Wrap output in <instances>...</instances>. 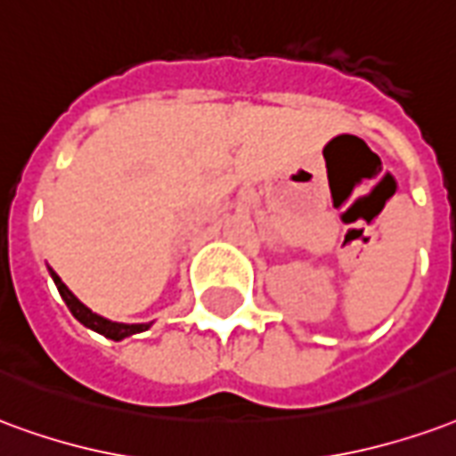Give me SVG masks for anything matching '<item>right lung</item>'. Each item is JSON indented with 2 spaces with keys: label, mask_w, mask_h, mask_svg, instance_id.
<instances>
[{
  "label": "right lung",
  "mask_w": 456,
  "mask_h": 456,
  "mask_svg": "<svg viewBox=\"0 0 456 456\" xmlns=\"http://www.w3.org/2000/svg\"><path fill=\"white\" fill-rule=\"evenodd\" d=\"M50 275H53V280H55L57 292H60V297L65 299L67 309L72 312L74 319H77L79 323H84V326H86V329H91V331L101 333V336H106V338H110V340H123V338H127V336H133V333L147 331V329H150V323L108 322V319H103V316H99V314L91 312L86 305H82V302H79V299L72 295V289L67 288L65 282L60 280V275H57V273L50 271Z\"/></svg>",
  "instance_id": "right-lung-1"
}]
</instances>
